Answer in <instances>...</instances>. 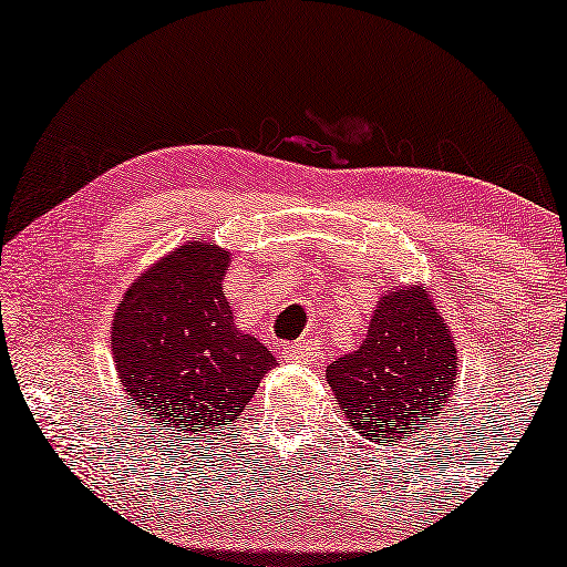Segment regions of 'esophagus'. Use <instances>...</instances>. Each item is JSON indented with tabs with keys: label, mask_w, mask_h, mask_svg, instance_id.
I'll return each mask as SVG.
<instances>
[{
	"label": "esophagus",
	"mask_w": 567,
	"mask_h": 567,
	"mask_svg": "<svg viewBox=\"0 0 567 567\" xmlns=\"http://www.w3.org/2000/svg\"><path fill=\"white\" fill-rule=\"evenodd\" d=\"M282 354H285V360L311 365V362L320 357V343H317L315 338H303V341H296V343H288V347H282Z\"/></svg>",
	"instance_id": "obj_1"
}]
</instances>
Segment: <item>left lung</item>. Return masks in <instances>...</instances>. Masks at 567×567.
<instances>
[{
    "mask_svg": "<svg viewBox=\"0 0 567 567\" xmlns=\"http://www.w3.org/2000/svg\"><path fill=\"white\" fill-rule=\"evenodd\" d=\"M455 341L424 285L392 288L375 303L360 349L324 370L336 405L370 442L410 440L445 410L455 386Z\"/></svg>",
    "mask_w": 567,
    "mask_h": 567,
    "instance_id": "8db88e82",
    "label": "left lung"
}]
</instances>
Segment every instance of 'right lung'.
<instances>
[{
  "label": "right lung",
  "mask_w": 567,
  "mask_h": 567,
  "mask_svg": "<svg viewBox=\"0 0 567 567\" xmlns=\"http://www.w3.org/2000/svg\"><path fill=\"white\" fill-rule=\"evenodd\" d=\"M231 252L188 239L130 285L112 322V354L127 402L167 434L231 424L275 357L234 324L224 290Z\"/></svg>",
  "instance_id": "right-lung-1"
}]
</instances>
